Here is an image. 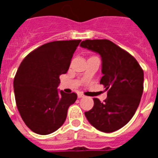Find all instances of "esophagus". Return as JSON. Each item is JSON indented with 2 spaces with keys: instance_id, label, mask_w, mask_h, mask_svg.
Instances as JSON below:
<instances>
[{
  "instance_id": "1",
  "label": "esophagus",
  "mask_w": 158,
  "mask_h": 158,
  "mask_svg": "<svg viewBox=\"0 0 158 158\" xmlns=\"http://www.w3.org/2000/svg\"><path fill=\"white\" fill-rule=\"evenodd\" d=\"M77 96H78V98H82V97H84V94H82L81 93H79L77 94Z\"/></svg>"
}]
</instances>
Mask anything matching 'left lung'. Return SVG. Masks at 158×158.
Listing matches in <instances>:
<instances>
[{
	"label": "left lung",
	"mask_w": 158,
	"mask_h": 158,
	"mask_svg": "<svg viewBox=\"0 0 158 158\" xmlns=\"http://www.w3.org/2000/svg\"><path fill=\"white\" fill-rule=\"evenodd\" d=\"M80 46L100 55L103 77L100 83L107 90L104 103L93 98L94 106L85 115L99 131L114 132L135 115L143 93L144 73L131 54L110 40H87Z\"/></svg>",
	"instance_id": "obj_1"
}]
</instances>
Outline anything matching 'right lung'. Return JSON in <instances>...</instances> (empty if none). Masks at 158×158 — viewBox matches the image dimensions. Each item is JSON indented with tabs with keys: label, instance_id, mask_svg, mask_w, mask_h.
Listing matches in <instances>:
<instances>
[{
	"label": "right lung",
	"instance_id": "add662e5",
	"mask_svg": "<svg viewBox=\"0 0 158 158\" xmlns=\"http://www.w3.org/2000/svg\"><path fill=\"white\" fill-rule=\"evenodd\" d=\"M81 40L54 41L28 54L14 78L16 107L27 127L39 135L51 134L62 126L77 95L57 88Z\"/></svg>",
	"mask_w": 158,
	"mask_h": 158
}]
</instances>
